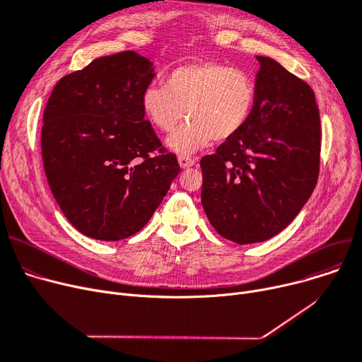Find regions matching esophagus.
<instances>
[{"instance_id": "esophagus-1", "label": "esophagus", "mask_w": 362, "mask_h": 362, "mask_svg": "<svg viewBox=\"0 0 362 362\" xmlns=\"http://www.w3.org/2000/svg\"><path fill=\"white\" fill-rule=\"evenodd\" d=\"M177 161H179L180 168H189V167H192V165L195 164V160H194V158L186 157V156H179Z\"/></svg>"}]
</instances>
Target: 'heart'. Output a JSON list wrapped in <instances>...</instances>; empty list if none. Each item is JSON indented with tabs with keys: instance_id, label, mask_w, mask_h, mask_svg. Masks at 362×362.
Listing matches in <instances>:
<instances>
[{
	"instance_id": "obj_1",
	"label": "heart",
	"mask_w": 362,
	"mask_h": 362,
	"mask_svg": "<svg viewBox=\"0 0 362 362\" xmlns=\"http://www.w3.org/2000/svg\"><path fill=\"white\" fill-rule=\"evenodd\" d=\"M257 89L251 76L214 60H198L171 70L164 86H146L141 95L145 119L170 132L167 146L189 156L211 144L229 141L246 126L255 107Z\"/></svg>"
}]
</instances>
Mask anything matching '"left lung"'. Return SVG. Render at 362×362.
I'll use <instances>...</instances> for the list:
<instances>
[{
    "instance_id": "8db88e82",
    "label": "left lung",
    "mask_w": 362,
    "mask_h": 362,
    "mask_svg": "<svg viewBox=\"0 0 362 362\" xmlns=\"http://www.w3.org/2000/svg\"><path fill=\"white\" fill-rule=\"evenodd\" d=\"M251 119L201 160V202L214 229L239 245L264 242L295 220L320 170L314 90L270 57H257Z\"/></svg>"
}]
</instances>
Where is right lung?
I'll return each mask as SVG.
<instances>
[{
  "instance_id": "right-lung-1",
  "label": "right lung",
  "mask_w": 362,
  "mask_h": 362,
  "mask_svg": "<svg viewBox=\"0 0 362 362\" xmlns=\"http://www.w3.org/2000/svg\"><path fill=\"white\" fill-rule=\"evenodd\" d=\"M156 78L135 51L100 57L52 89L44 111L42 161L51 192L76 230L122 240L149 221L180 173L141 108Z\"/></svg>"
}]
</instances>
